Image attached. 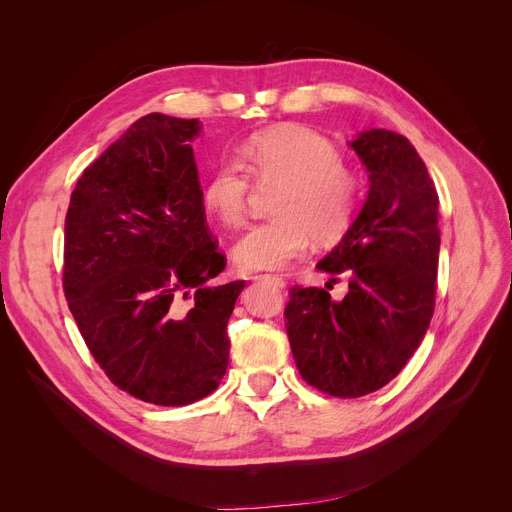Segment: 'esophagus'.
<instances>
[{"label": "esophagus", "mask_w": 512, "mask_h": 512, "mask_svg": "<svg viewBox=\"0 0 512 512\" xmlns=\"http://www.w3.org/2000/svg\"><path fill=\"white\" fill-rule=\"evenodd\" d=\"M255 280H272V282H276L278 286H286L284 278H280V276H270V274H261V276H255Z\"/></svg>", "instance_id": "34e87169"}]
</instances>
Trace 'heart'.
<instances>
[{"label":"heart","mask_w":512,"mask_h":512,"mask_svg":"<svg viewBox=\"0 0 512 512\" xmlns=\"http://www.w3.org/2000/svg\"><path fill=\"white\" fill-rule=\"evenodd\" d=\"M242 153L245 166L220 161L201 193L211 215L238 226L247 213L249 174L259 184L280 182L272 203L278 218L253 224L234 242L232 259L240 270H282L309 249L311 238L330 242L351 226L361 184L321 134L305 126H278L251 137Z\"/></svg>","instance_id":"heart-1"}]
</instances>
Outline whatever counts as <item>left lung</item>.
Returning a JSON list of instances; mask_svg holds the SVG:
<instances>
[{
	"mask_svg": "<svg viewBox=\"0 0 512 512\" xmlns=\"http://www.w3.org/2000/svg\"><path fill=\"white\" fill-rule=\"evenodd\" d=\"M369 191L338 245L317 263L348 276L334 301L324 288H290L286 334L303 380L330 396L384 388L417 351L434 315L440 255L438 193L407 137L384 128L348 143Z\"/></svg>",
	"mask_w": 512,
	"mask_h": 512,
	"instance_id": "obj_1",
	"label": "left lung"
}]
</instances>
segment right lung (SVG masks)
<instances>
[{
    "instance_id": "1",
    "label": "right lung",
    "mask_w": 512,
    "mask_h": 512,
    "mask_svg": "<svg viewBox=\"0 0 512 512\" xmlns=\"http://www.w3.org/2000/svg\"><path fill=\"white\" fill-rule=\"evenodd\" d=\"M199 120L147 114L78 178L66 213L64 292L107 378L182 407L220 386L245 280L215 286L226 259L205 222L191 141Z\"/></svg>"
}]
</instances>
